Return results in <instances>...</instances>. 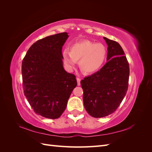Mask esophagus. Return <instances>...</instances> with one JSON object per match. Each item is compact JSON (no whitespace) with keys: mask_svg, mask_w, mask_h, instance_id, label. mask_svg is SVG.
<instances>
[{"mask_svg":"<svg viewBox=\"0 0 152 152\" xmlns=\"http://www.w3.org/2000/svg\"><path fill=\"white\" fill-rule=\"evenodd\" d=\"M77 85L78 86H80V79H79V78H77Z\"/></svg>","mask_w":152,"mask_h":152,"instance_id":"obj_1","label":"esophagus"}]
</instances>
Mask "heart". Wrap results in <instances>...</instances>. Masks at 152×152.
Returning <instances> with one entry per match:
<instances>
[{
  "instance_id": "1",
  "label": "heart",
  "mask_w": 152,
  "mask_h": 152,
  "mask_svg": "<svg viewBox=\"0 0 152 152\" xmlns=\"http://www.w3.org/2000/svg\"><path fill=\"white\" fill-rule=\"evenodd\" d=\"M64 65L69 71H72L77 61L79 60L80 70L86 74H91L98 71L104 63L107 56V49L103 44L82 40L73 44L70 51H63Z\"/></svg>"
}]
</instances>
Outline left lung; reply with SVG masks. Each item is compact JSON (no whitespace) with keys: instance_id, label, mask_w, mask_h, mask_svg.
<instances>
[{"instance_id":"left-lung-1","label":"left lung","mask_w":152,"mask_h":152,"mask_svg":"<svg viewBox=\"0 0 152 152\" xmlns=\"http://www.w3.org/2000/svg\"><path fill=\"white\" fill-rule=\"evenodd\" d=\"M108 45L107 62L99 71L82 80L84 107L91 116L101 118L113 113L128 89L129 66L122 47L103 37Z\"/></svg>"}]
</instances>
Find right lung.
Listing matches in <instances>:
<instances>
[{
    "mask_svg": "<svg viewBox=\"0 0 152 152\" xmlns=\"http://www.w3.org/2000/svg\"><path fill=\"white\" fill-rule=\"evenodd\" d=\"M68 37L63 32L37 40L22 61L24 94L34 112L48 118L61 115L77 85L75 76L63 66L61 50Z\"/></svg>",
    "mask_w": 152,
    "mask_h": 152,
    "instance_id": "1",
    "label": "right lung"
}]
</instances>
